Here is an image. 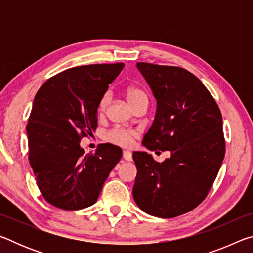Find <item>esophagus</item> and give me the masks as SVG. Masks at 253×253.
I'll list each match as a JSON object with an SVG mask.
<instances>
[{"mask_svg":"<svg viewBox=\"0 0 253 253\" xmlns=\"http://www.w3.org/2000/svg\"><path fill=\"white\" fill-rule=\"evenodd\" d=\"M123 158H124V160H125L126 162H131V161H132L131 153L128 152V151H124V153H123Z\"/></svg>","mask_w":253,"mask_h":253,"instance_id":"1","label":"esophagus"}]
</instances>
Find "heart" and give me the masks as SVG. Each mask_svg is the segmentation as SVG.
Listing matches in <instances>:
<instances>
[{
  "label": "heart",
  "instance_id": "b5f03b06",
  "mask_svg": "<svg viewBox=\"0 0 253 253\" xmlns=\"http://www.w3.org/2000/svg\"><path fill=\"white\" fill-rule=\"evenodd\" d=\"M126 98L129 105L134 107L137 102L147 100V97L145 95L143 90H140L138 88L130 87L126 90ZM110 100V95L108 92L104 93L99 99L97 106L98 114L101 115L105 113L107 107H108ZM137 131L134 129H129V128H124V127H114L111 129L107 130L104 135V138L111 144L118 145L122 147H129L134 143V138L137 137Z\"/></svg>",
  "mask_w": 253,
  "mask_h": 253
}]
</instances>
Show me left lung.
I'll return each instance as SVG.
<instances>
[{
    "mask_svg": "<svg viewBox=\"0 0 253 253\" xmlns=\"http://www.w3.org/2000/svg\"><path fill=\"white\" fill-rule=\"evenodd\" d=\"M157 101L143 145L169 151L157 163L134 152L137 175L132 196L149 215L169 219L190 212L207 198L225 154L219 106L199 78L183 68L137 62Z\"/></svg>",
    "mask_w": 253,
    "mask_h": 253,
    "instance_id": "left-lung-1",
    "label": "left lung"
}]
</instances>
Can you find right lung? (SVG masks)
Segmentation results:
<instances>
[{
    "label": "right lung",
    "instance_id": "add662e5",
    "mask_svg": "<svg viewBox=\"0 0 253 253\" xmlns=\"http://www.w3.org/2000/svg\"><path fill=\"white\" fill-rule=\"evenodd\" d=\"M124 63L75 67L51 77L33 100L27 125L29 161L46 202L75 211L97 202L123 151L100 144L84 154L80 139L98 126L97 106Z\"/></svg>",
    "mask_w": 253,
    "mask_h": 253
}]
</instances>
